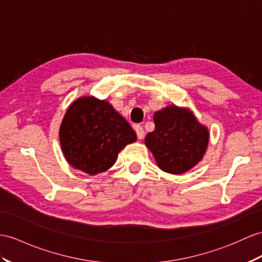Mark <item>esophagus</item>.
<instances>
[{
    "instance_id": "1",
    "label": "esophagus",
    "mask_w": 262,
    "mask_h": 262,
    "mask_svg": "<svg viewBox=\"0 0 262 262\" xmlns=\"http://www.w3.org/2000/svg\"><path fill=\"white\" fill-rule=\"evenodd\" d=\"M135 131H136V133H137V137H138V139H143V137H144V131H143V127L141 126V125H139V124H136L135 125Z\"/></svg>"
}]
</instances>
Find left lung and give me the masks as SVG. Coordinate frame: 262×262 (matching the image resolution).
<instances>
[{
  "label": "left lung",
  "mask_w": 262,
  "mask_h": 262,
  "mask_svg": "<svg viewBox=\"0 0 262 262\" xmlns=\"http://www.w3.org/2000/svg\"><path fill=\"white\" fill-rule=\"evenodd\" d=\"M156 129L145 137V145L158 167L181 174L200 162L209 143V131L188 109L169 105L153 116Z\"/></svg>",
  "instance_id": "1"
}]
</instances>
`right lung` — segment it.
<instances>
[{
  "instance_id": "add662e5",
  "label": "right lung",
  "mask_w": 262,
  "mask_h": 262,
  "mask_svg": "<svg viewBox=\"0 0 262 262\" xmlns=\"http://www.w3.org/2000/svg\"><path fill=\"white\" fill-rule=\"evenodd\" d=\"M59 136L69 164L90 176L110 169L119 152L137 140L109 102L93 97H81L69 106Z\"/></svg>"
}]
</instances>
